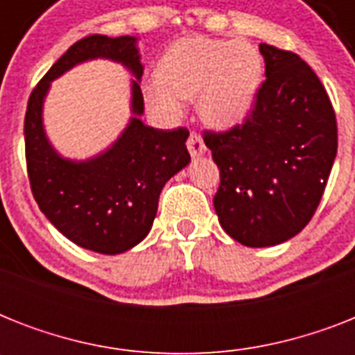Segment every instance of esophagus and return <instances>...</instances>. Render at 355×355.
Here are the masks:
<instances>
[{
    "instance_id": "1",
    "label": "esophagus",
    "mask_w": 355,
    "mask_h": 355,
    "mask_svg": "<svg viewBox=\"0 0 355 355\" xmlns=\"http://www.w3.org/2000/svg\"><path fill=\"white\" fill-rule=\"evenodd\" d=\"M188 150H189V155L193 156V158H199V156L205 155L206 145H205V141H202V138H200L199 134H195V132L189 134Z\"/></svg>"
}]
</instances>
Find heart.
<instances>
[{"label": "heart", "instance_id": "heart-1", "mask_svg": "<svg viewBox=\"0 0 355 355\" xmlns=\"http://www.w3.org/2000/svg\"><path fill=\"white\" fill-rule=\"evenodd\" d=\"M261 83L263 58L254 44L188 36L164 53L158 77L144 86V97L164 119L182 116V99H197L202 123L230 130L250 116Z\"/></svg>", "mask_w": 355, "mask_h": 355}]
</instances>
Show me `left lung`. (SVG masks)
<instances>
[{"mask_svg":"<svg viewBox=\"0 0 355 355\" xmlns=\"http://www.w3.org/2000/svg\"><path fill=\"white\" fill-rule=\"evenodd\" d=\"M265 83L243 125L206 132L221 171L214 197L223 230L245 247H272L297 236L324 193L337 155L336 112L302 58L259 44Z\"/></svg>","mask_w":355,"mask_h":355,"instance_id":"1","label":"left lung"}]
</instances>
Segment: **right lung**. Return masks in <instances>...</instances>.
<instances>
[{
  "label": "right lung",
  "instance_id": "right-lung-1",
  "mask_svg": "<svg viewBox=\"0 0 355 355\" xmlns=\"http://www.w3.org/2000/svg\"><path fill=\"white\" fill-rule=\"evenodd\" d=\"M96 58L121 63L133 73V116L107 150L73 161L60 155L46 138L43 103L53 80ZM141 75L136 36L92 35L75 42L29 97L24 134L31 189L53 227L86 250L112 256L144 241L155 221L162 188L191 160L186 128L160 130L141 121Z\"/></svg>",
  "mask_w": 355,
  "mask_h": 355
}]
</instances>
